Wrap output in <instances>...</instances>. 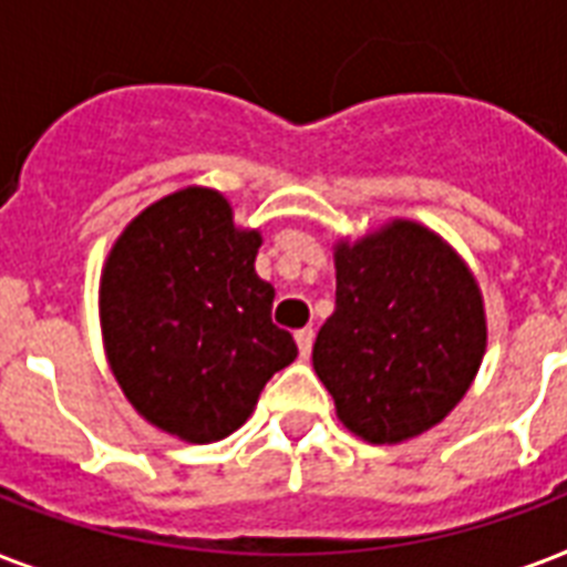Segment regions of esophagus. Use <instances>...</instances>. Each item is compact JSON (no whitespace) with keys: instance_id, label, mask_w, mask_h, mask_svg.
<instances>
[{"instance_id":"34e87169","label":"esophagus","mask_w":567,"mask_h":567,"mask_svg":"<svg viewBox=\"0 0 567 567\" xmlns=\"http://www.w3.org/2000/svg\"><path fill=\"white\" fill-rule=\"evenodd\" d=\"M293 341H297V347H300V355L306 359V355L311 353V344H315V329H297L293 332Z\"/></svg>"}]
</instances>
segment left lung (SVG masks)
<instances>
[{"mask_svg": "<svg viewBox=\"0 0 567 567\" xmlns=\"http://www.w3.org/2000/svg\"><path fill=\"white\" fill-rule=\"evenodd\" d=\"M485 355L483 293L421 223L394 220L336 247V311L311 362L347 430L396 444L441 423Z\"/></svg>", "mask_w": 567, "mask_h": 567, "instance_id": "obj_1", "label": "left lung"}]
</instances>
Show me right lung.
Returning <instances> with one entry per match:
<instances>
[{"instance_id":"add662e5","label":"right lung","mask_w":567,"mask_h":567,"mask_svg":"<svg viewBox=\"0 0 567 567\" xmlns=\"http://www.w3.org/2000/svg\"><path fill=\"white\" fill-rule=\"evenodd\" d=\"M258 247L217 190L185 188L137 214L102 270L111 371L146 421L190 444L238 430L267 379L297 359L291 332L270 320Z\"/></svg>"}]
</instances>
